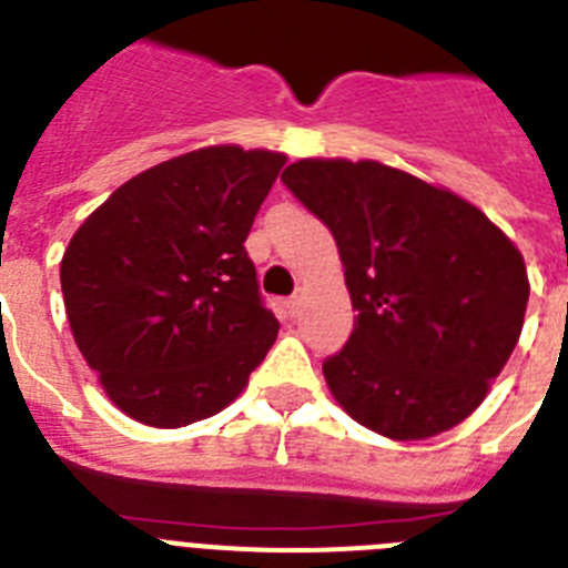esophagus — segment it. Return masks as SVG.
<instances>
[{"mask_svg": "<svg viewBox=\"0 0 568 568\" xmlns=\"http://www.w3.org/2000/svg\"><path fill=\"white\" fill-rule=\"evenodd\" d=\"M284 310H287L290 318H295V315H298V295H295V298L284 301Z\"/></svg>", "mask_w": 568, "mask_h": 568, "instance_id": "esophagus-1", "label": "esophagus"}]
</instances>
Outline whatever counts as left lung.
Here are the masks:
<instances>
[{
    "label": "left lung",
    "instance_id": "obj_1",
    "mask_svg": "<svg viewBox=\"0 0 568 568\" xmlns=\"http://www.w3.org/2000/svg\"><path fill=\"white\" fill-rule=\"evenodd\" d=\"M281 182L327 224L358 310L324 361L361 426L420 440L471 415L524 329V255L449 190L378 162L301 159Z\"/></svg>",
    "mask_w": 568,
    "mask_h": 568
}]
</instances>
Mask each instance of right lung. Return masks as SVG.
<instances>
[{"label":"right lung","mask_w":568,"mask_h":568,"mask_svg":"<svg viewBox=\"0 0 568 568\" xmlns=\"http://www.w3.org/2000/svg\"><path fill=\"white\" fill-rule=\"evenodd\" d=\"M284 162L193 150L122 184L70 239V329L130 418L170 429L222 413L275 344L244 241Z\"/></svg>","instance_id":"add662e5"}]
</instances>
